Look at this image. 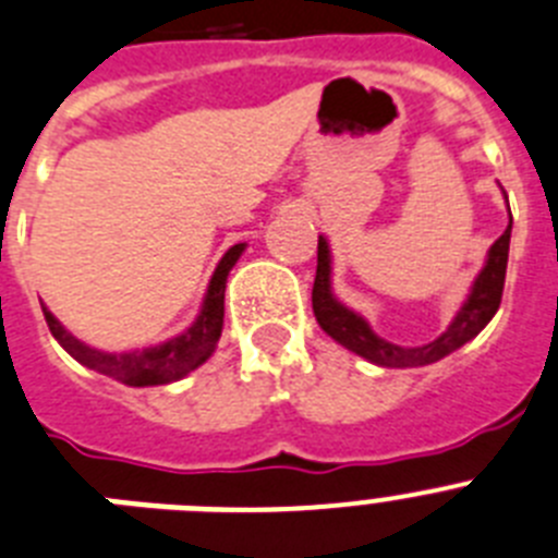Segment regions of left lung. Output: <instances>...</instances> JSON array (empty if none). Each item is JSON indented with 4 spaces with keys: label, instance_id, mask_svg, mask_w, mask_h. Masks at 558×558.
<instances>
[{
    "label": "left lung",
    "instance_id": "8db88e82",
    "mask_svg": "<svg viewBox=\"0 0 558 558\" xmlns=\"http://www.w3.org/2000/svg\"><path fill=\"white\" fill-rule=\"evenodd\" d=\"M511 213V210H508ZM508 244H511V225L502 232L500 239L494 241L488 250V260L483 266V272L477 275L472 286V294L452 319V326L440 333L438 339L426 342L418 348H401L387 342V339L376 337L371 331L365 319L360 314H353L331 294V255H328L326 239L317 241V275H314L312 289V308L317 317L319 328L331 339H337L339 345H345L348 351L360 353L365 360L376 362L381 367H421L433 365V362L444 360L447 353L458 351L460 345H466L469 339L486 328L488 319L497 314L502 300V286H506V266H508Z\"/></svg>",
    "mask_w": 558,
    "mask_h": 558
}]
</instances>
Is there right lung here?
Listing matches in <instances>:
<instances>
[{"label": "right lung", "mask_w": 558, "mask_h": 558, "mask_svg": "<svg viewBox=\"0 0 558 558\" xmlns=\"http://www.w3.org/2000/svg\"><path fill=\"white\" fill-rule=\"evenodd\" d=\"M244 252V244H235L227 250L225 258L219 260L216 272H213L210 286H207L205 306L198 319L187 328L185 333L168 339L157 348H143V351H129V353H104L95 348L77 342L70 331H66L45 306L47 326H50L52 337L61 342L70 356H75L81 365L92 367V371L106 373L111 379H120L132 387H148V385H168L198 367L207 360L221 337V326H225V289H227V275L235 266L239 255Z\"/></svg>", "instance_id": "right-lung-1"}]
</instances>
